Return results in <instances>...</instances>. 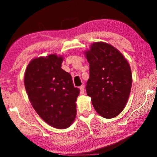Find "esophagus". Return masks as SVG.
<instances>
[{"mask_svg": "<svg viewBox=\"0 0 157 157\" xmlns=\"http://www.w3.org/2000/svg\"><path fill=\"white\" fill-rule=\"evenodd\" d=\"M80 93L81 94H83L85 92V86L84 85H81L80 87Z\"/></svg>", "mask_w": 157, "mask_h": 157, "instance_id": "obj_1", "label": "esophagus"}]
</instances>
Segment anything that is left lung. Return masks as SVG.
I'll return each mask as SVG.
<instances>
[{
	"instance_id": "1",
	"label": "left lung",
	"mask_w": 157,
	"mask_h": 157,
	"mask_svg": "<svg viewBox=\"0 0 157 157\" xmlns=\"http://www.w3.org/2000/svg\"><path fill=\"white\" fill-rule=\"evenodd\" d=\"M85 54L90 64L87 95L98 114L114 118L124 110L130 95V65L118 49L105 42L93 43Z\"/></svg>"
}]
</instances>
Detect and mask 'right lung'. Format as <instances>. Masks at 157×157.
Returning <instances> with one entry per match:
<instances>
[{"label":"right lung","mask_w":157,"mask_h":157,"mask_svg":"<svg viewBox=\"0 0 157 157\" xmlns=\"http://www.w3.org/2000/svg\"><path fill=\"white\" fill-rule=\"evenodd\" d=\"M63 57L50 54L35 58L25 72L24 85L33 109L47 124L64 129L77 114L80 89L75 87L70 73L61 68Z\"/></svg>","instance_id":"1"}]
</instances>
